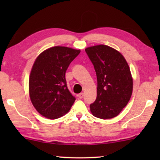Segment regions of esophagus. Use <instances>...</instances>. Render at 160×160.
Masks as SVG:
<instances>
[{"instance_id":"34e87169","label":"esophagus","mask_w":160,"mask_h":160,"mask_svg":"<svg viewBox=\"0 0 160 160\" xmlns=\"http://www.w3.org/2000/svg\"><path fill=\"white\" fill-rule=\"evenodd\" d=\"M78 97H79V99H82L83 97H84V94L83 93H80V94H78Z\"/></svg>"}]
</instances>
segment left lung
Instances as JSON below:
<instances>
[{
  "instance_id": "left-lung-1",
  "label": "left lung",
  "mask_w": 160,
  "mask_h": 160,
  "mask_svg": "<svg viewBox=\"0 0 160 160\" xmlns=\"http://www.w3.org/2000/svg\"><path fill=\"white\" fill-rule=\"evenodd\" d=\"M97 79V99L90 104L92 114L99 118L116 117L128 104L132 92L131 70L122 54L106 45L85 48Z\"/></svg>"
}]
</instances>
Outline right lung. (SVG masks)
Listing matches in <instances>:
<instances>
[{"instance_id": "1", "label": "right lung", "mask_w": 160, "mask_h": 160, "mask_svg": "<svg viewBox=\"0 0 160 160\" xmlns=\"http://www.w3.org/2000/svg\"><path fill=\"white\" fill-rule=\"evenodd\" d=\"M80 50L53 47L40 54L34 61L29 80L31 102L40 114L56 119L66 114L75 97L67 87L66 72Z\"/></svg>"}]
</instances>
